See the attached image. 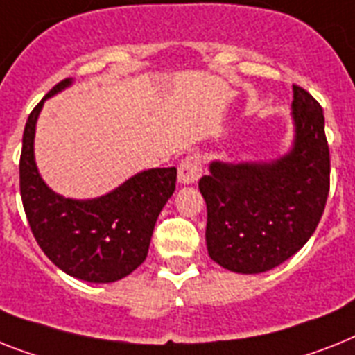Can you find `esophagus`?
Segmentation results:
<instances>
[{
	"label": "esophagus",
	"mask_w": 355,
	"mask_h": 355,
	"mask_svg": "<svg viewBox=\"0 0 355 355\" xmlns=\"http://www.w3.org/2000/svg\"><path fill=\"white\" fill-rule=\"evenodd\" d=\"M201 171H203V159L199 156L198 152H192L189 156L184 157L180 163V168H178V178H180V183L192 184L201 178Z\"/></svg>",
	"instance_id": "esophagus-1"
}]
</instances>
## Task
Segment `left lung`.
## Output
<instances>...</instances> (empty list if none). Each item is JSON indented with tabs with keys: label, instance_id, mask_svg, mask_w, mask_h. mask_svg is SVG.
<instances>
[{
	"label": "left lung",
	"instance_id": "1",
	"mask_svg": "<svg viewBox=\"0 0 355 355\" xmlns=\"http://www.w3.org/2000/svg\"><path fill=\"white\" fill-rule=\"evenodd\" d=\"M294 148L274 163H212L199 180L214 261L259 274L292 257L321 221L330 190V152L321 105L294 85Z\"/></svg>",
	"mask_w": 355,
	"mask_h": 355
}]
</instances>
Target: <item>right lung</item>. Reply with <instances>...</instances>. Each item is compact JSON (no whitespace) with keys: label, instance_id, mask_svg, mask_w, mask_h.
I'll use <instances>...</instances> for the list:
<instances>
[{"label":"right lung","instance_id":"1","mask_svg":"<svg viewBox=\"0 0 355 355\" xmlns=\"http://www.w3.org/2000/svg\"><path fill=\"white\" fill-rule=\"evenodd\" d=\"M63 79L34 107L23 132L19 192L31 230L45 256L69 276L112 283L145 261L154 225L175 190V166L139 172L110 194L74 201L54 194L34 163L36 119L46 98L65 89Z\"/></svg>","mask_w":355,"mask_h":355}]
</instances>
